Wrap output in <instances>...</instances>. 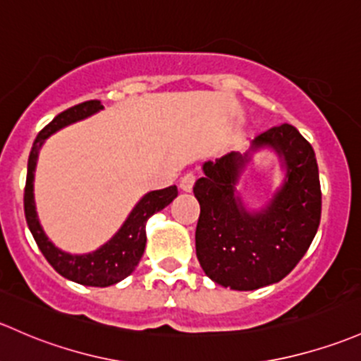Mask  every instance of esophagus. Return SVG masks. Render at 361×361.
<instances>
[{
	"label": "esophagus",
	"instance_id": "esophagus-1",
	"mask_svg": "<svg viewBox=\"0 0 361 361\" xmlns=\"http://www.w3.org/2000/svg\"><path fill=\"white\" fill-rule=\"evenodd\" d=\"M193 183H195V173H192V171H188V173H185L183 178H181V180H180L181 190L190 192L192 188H193Z\"/></svg>",
	"mask_w": 361,
	"mask_h": 361
}]
</instances>
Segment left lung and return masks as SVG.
Wrapping results in <instances>:
<instances>
[{
    "mask_svg": "<svg viewBox=\"0 0 361 361\" xmlns=\"http://www.w3.org/2000/svg\"><path fill=\"white\" fill-rule=\"evenodd\" d=\"M263 147H271L286 169L283 185L264 209L249 212L235 195L250 152L206 162L193 187L200 204L197 259L211 280L233 290L280 282L305 256L320 225V178L308 140L282 124L254 138L252 152Z\"/></svg>",
    "mask_w": 361,
    "mask_h": 361,
    "instance_id": "left-lung-1",
    "label": "left lung"
}]
</instances>
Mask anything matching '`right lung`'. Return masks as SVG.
I'll return each mask as SVG.
<instances>
[{"mask_svg":"<svg viewBox=\"0 0 361 361\" xmlns=\"http://www.w3.org/2000/svg\"><path fill=\"white\" fill-rule=\"evenodd\" d=\"M104 109L100 100H90L82 102V104L74 105V107L67 109V111L60 112L55 119L51 121L48 126H44L36 136L32 143V149L29 154L27 162V180H25V190H24V211L25 219H27V226L32 233L34 240H36L37 247H39L43 256L47 257L48 263L55 268L56 273H60L66 279L72 280L75 283L90 287H109L114 283L121 282L131 275L133 270L138 267L140 259L143 256L147 244L145 235V223L152 214L164 209L168 204L173 202L174 197L178 195V188L168 187L162 190L149 192L138 204L124 225L121 226L119 231L107 242L102 245L100 249L93 250L90 254H81V256H72L69 252L56 249L55 245L48 240L44 235L43 228L39 225V219L36 214V206H34V169H36L37 155H39L41 145L48 136L56 133L62 128L69 126L90 117L91 114L98 112Z\"/></svg>","mask_w":361,"mask_h":361,"instance_id":"right-lung-1","label":"right lung"}]
</instances>
